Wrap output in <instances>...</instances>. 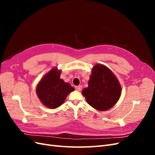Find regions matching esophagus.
I'll list each match as a JSON object with an SVG mask.
<instances>
[{
    "instance_id": "obj_1",
    "label": "esophagus",
    "mask_w": 155,
    "mask_h": 155,
    "mask_svg": "<svg viewBox=\"0 0 155 155\" xmlns=\"http://www.w3.org/2000/svg\"><path fill=\"white\" fill-rule=\"evenodd\" d=\"M81 88H82L81 85H79V86L76 87V89L77 91H80L81 90Z\"/></svg>"
}]
</instances>
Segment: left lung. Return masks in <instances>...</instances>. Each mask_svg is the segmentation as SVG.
I'll list each match as a JSON object with an SVG mask.
<instances>
[{
    "label": "left lung",
    "mask_w": 155,
    "mask_h": 155,
    "mask_svg": "<svg viewBox=\"0 0 155 155\" xmlns=\"http://www.w3.org/2000/svg\"><path fill=\"white\" fill-rule=\"evenodd\" d=\"M88 85V87L83 89L82 94L88 104L97 110L111 109L121 96V87L118 79L104 64L97 63L94 66Z\"/></svg>",
    "instance_id": "8db88e82"
}]
</instances>
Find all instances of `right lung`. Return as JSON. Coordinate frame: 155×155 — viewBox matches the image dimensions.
Returning a JSON list of instances; mask_svg holds the SVG:
<instances>
[{
    "mask_svg": "<svg viewBox=\"0 0 155 155\" xmlns=\"http://www.w3.org/2000/svg\"><path fill=\"white\" fill-rule=\"evenodd\" d=\"M61 71L58 67L52 68L42 78L36 87V94L41 102L50 109L61 105L68 94L74 91L68 83L60 78Z\"/></svg>",
    "mask_w": 155,
    "mask_h": 155,
    "instance_id": "1",
    "label": "right lung"
}]
</instances>
